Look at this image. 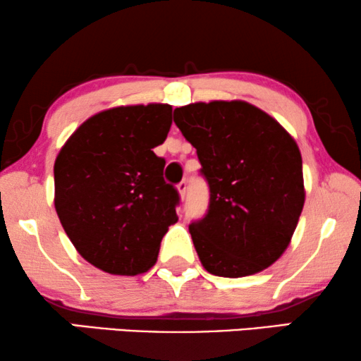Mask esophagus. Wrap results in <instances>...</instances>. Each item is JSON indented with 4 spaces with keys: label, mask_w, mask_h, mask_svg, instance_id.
Masks as SVG:
<instances>
[{
    "label": "esophagus",
    "mask_w": 361,
    "mask_h": 361,
    "mask_svg": "<svg viewBox=\"0 0 361 361\" xmlns=\"http://www.w3.org/2000/svg\"><path fill=\"white\" fill-rule=\"evenodd\" d=\"M177 190H179L180 199H184V197H185V192H187V182H185V180L179 182V184H177Z\"/></svg>",
    "instance_id": "obj_1"
}]
</instances>
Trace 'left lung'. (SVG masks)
Masks as SVG:
<instances>
[{
	"label": "left lung",
	"instance_id": "left-lung-1",
	"mask_svg": "<svg viewBox=\"0 0 361 361\" xmlns=\"http://www.w3.org/2000/svg\"><path fill=\"white\" fill-rule=\"evenodd\" d=\"M174 123L197 149L209 210L189 231L210 274L243 278L288 248L302 212V157L274 118L246 102L190 103Z\"/></svg>",
	"mask_w": 361,
	"mask_h": 361
}]
</instances>
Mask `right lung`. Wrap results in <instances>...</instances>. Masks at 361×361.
<instances>
[{
	"instance_id": "1",
	"label": "right lung",
	"mask_w": 361,
	"mask_h": 361,
	"mask_svg": "<svg viewBox=\"0 0 361 361\" xmlns=\"http://www.w3.org/2000/svg\"><path fill=\"white\" fill-rule=\"evenodd\" d=\"M171 125L172 106L164 103L110 108L82 123L59 152V220L82 258L105 273H146L177 221L179 192L152 151Z\"/></svg>"
}]
</instances>
